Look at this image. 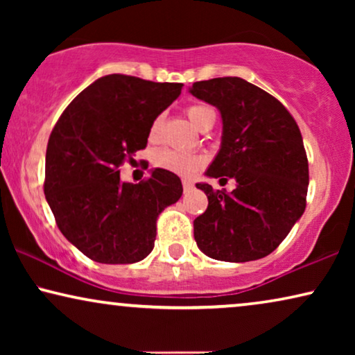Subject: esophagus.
<instances>
[{
    "mask_svg": "<svg viewBox=\"0 0 355 355\" xmlns=\"http://www.w3.org/2000/svg\"><path fill=\"white\" fill-rule=\"evenodd\" d=\"M182 187H184V192H191L192 189H193V184L191 182V181H187V179H184L182 181Z\"/></svg>",
    "mask_w": 355,
    "mask_h": 355,
    "instance_id": "obj_1",
    "label": "esophagus"
}]
</instances>
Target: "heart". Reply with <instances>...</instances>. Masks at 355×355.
I'll return each mask as SVG.
<instances>
[{"instance_id": "1", "label": "heart", "mask_w": 355, "mask_h": 355, "mask_svg": "<svg viewBox=\"0 0 355 355\" xmlns=\"http://www.w3.org/2000/svg\"><path fill=\"white\" fill-rule=\"evenodd\" d=\"M187 116L191 123L197 129H200L203 123H207L210 118H215V111L205 105H192L187 108ZM159 130H162V118H157L150 125V140H157L159 137ZM203 163H205V158L200 157V155L179 152V150L173 148H162L153 155L155 166L164 169V171L179 174V176H192L203 166Z\"/></svg>"}]
</instances>
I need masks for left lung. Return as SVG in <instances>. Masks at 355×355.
I'll return each instance as SVG.
<instances>
[{"mask_svg": "<svg viewBox=\"0 0 355 355\" xmlns=\"http://www.w3.org/2000/svg\"><path fill=\"white\" fill-rule=\"evenodd\" d=\"M189 92L221 114V145L205 176L236 181L231 193L196 184L208 197L193 220L198 249L232 263L263 259L305 210L309 162L297 124L275 96L241 77L196 82Z\"/></svg>", "mask_w": 355, "mask_h": 355, "instance_id": "obj_1", "label": "left lung"}]
</instances>
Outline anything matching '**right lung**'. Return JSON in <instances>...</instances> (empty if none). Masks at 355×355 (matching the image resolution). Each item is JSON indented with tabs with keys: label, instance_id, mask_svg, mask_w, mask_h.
<instances>
[{
	"label": "right lung",
	"instance_id": "right-lung-1",
	"mask_svg": "<svg viewBox=\"0 0 355 355\" xmlns=\"http://www.w3.org/2000/svg\"><path fill=\"white\" fill-rule=\"evenodd\" d=\"M182 84L110 74L80 92L50 135L45 197L58 227L98 263H135L153 250L157 218L182 196L174 173L155 168L139 184L119 166L147 147L150 125Z\"/></svg>",
	"mask_w": 355,
	"mask_h": 355
}]
</instances>
